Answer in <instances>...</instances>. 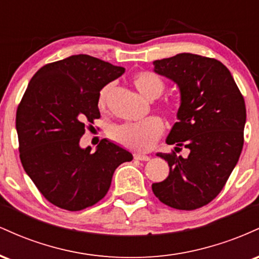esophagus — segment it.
<instances>
[{"instance_id":"34e87169","label":"esophagus","mask_w":259,"mask_h":259,"mask_svg":"<svg viewBox=\"0 0 259 259\" xmlns=\"http://www.w3.org/2000/svg\"><path fill=\"white\" fill-rule=\"evenodd\" d=\"M151 157L146 156V154H141V153H135L134 154V159L136 160H148Z\"/></svg>"}]
</instances>
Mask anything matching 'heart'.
Returning a JSON list of instances; mask_svg holds the SVG:
<instances>
[{
    "label": "heart",
    "instance_id": "obj_1",
    "mask_svg": "<svg viewBox=\"0 0 259 259\" xmlns=\"http://www.w3.org/2000/svg\"><path fill=\"white\" fill-rule=\"evenodd\" d=\"M136 89L148 100L158 99L165 90V81L157 73L144 70L135 74L133 78ZM112 90V84H107L101 89L97 96V106L100 109L106 107L107 97ZM160 109L164 114H171L175 105L170 101H165ZM165 125L158 117H148L146 119L134 121V123L118 124L111 127L109 136L123 147L133 151L145 152L150 151L164 133Z\"/></svg>",
    "mask_w": 259,
    "mask_h": 259
}]
</instances>
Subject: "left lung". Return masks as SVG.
<instances>
[{"label": "left lung", "mask_w": 259, "mask_h": 259, "mask_svg": "<svg viewBox=\"0 0 259 259\" xmlns=\"http://www.w3.org/2000/svg\"><path fill=\"white\" fill-rule=\"evenodd\" d=\"M154 72L177 82L181 103L179 121L168 145L189 148L186 158L157 153L169 164L165 180L152 184L167 206L194 210L213 201L225 186L243 147L246 106L242 94L222 62L192 53L154 61Z\"/></svg>", "instance_id": "8db88e82"}]
</instances>
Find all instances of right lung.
<instances>
[{"label":"right lung","instance_id":"add662e5","mask_svg":"<svg viewBox=\"0 0 259 259\" xmlns=\"http://www.w3.org/2000/svg\"><path fill=\"white\" fill-rule=\"evenodd\" d=\"M102 59L75 55L35 73L17 108L19 157L47 201L81 210L102 200L114 170L133 154L103 139L94 153L81 148L85 130L99 119L97 96L124 73Z\"/></svg>","mask_w":259,"mask_h":259}]
</instances>
